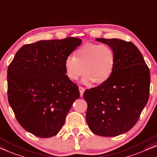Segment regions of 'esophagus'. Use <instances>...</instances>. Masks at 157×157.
<instances>
[{
    "instance_id": "esophagus-1",
    "label": "esophagus",
    "mask_w": 157,
    "mask_h": 157,
    "mask_svg": "<svg viewBox=\"0 0 157 157\" xmlns=\"http://www.w3.org/2000/svg\"><path fill=\"white\" fill-rule=\"evenodd\" d=\"M78 89H79V92H80V95L81 97H82L83 93H84V91H85V88H84L83 87H81V86H80Z\"/></svg>"
}]
</instances>
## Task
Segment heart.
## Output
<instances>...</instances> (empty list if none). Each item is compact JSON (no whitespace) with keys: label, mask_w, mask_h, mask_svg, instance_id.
<instances>
[{"label":"heart","mask_w":157,"mask_h":157,"mask_svg":"<svg viewBox=\"0 0 157 157\" xmlns=\"http://www.w3.org/2000/svg\"><path fill=\"white\" fill-rule=\"evenodd\" d=\"M115 64V54L110 46L87 42L74 52V57L66 59L64 67L70 80H77L83 72V83L101 85L110 78Z\"/></svg>","instance_id":"b5f03b06"}]
</instances>
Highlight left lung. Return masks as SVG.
I'll list each match as a JSON object with an SVG mask.
<instances>
[{"mask_svg":"<svg viewBox=\"0 0 157 157\" xmlns=\"http://www.w3.org/2000/svg\"><path fill=\"white\" fill-rule=\"evenodd\" d=\"M115 54L114 71L103 84L86 90V121L90 130L115 137L135 126L149 96L150 72L137 47L119 39L98 38Z\"/></svg>","mask_w":157,"mask_h":157,"instance_id":"1","label":"left lung"}]
</instances>
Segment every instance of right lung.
Returning a JSON list of instances; mask_svg holds the SVG:
<instances>
[{
  "instance_id": "1",
  "label": "right lung",
  "mask_w": 157,
  "mask_h": 157,
  "mask_svg": "<svg viewBox=\"0 0 157 157\" xmlns=\"http://www.w3.org/2000/svg\"><path fill=\"white\" fill-rule=\"evenodd\" d=\"M82 41L42 40L22 46L8 68V98L17 122L37 137L57 134L78 87L66 75L64 62Z\"/></svg>"
}]
</instances>
